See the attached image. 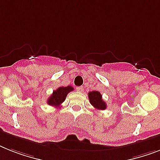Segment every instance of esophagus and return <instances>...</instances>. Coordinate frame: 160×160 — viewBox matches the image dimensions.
<instances>
[{
  "instance_id": "esophagus-1",
  "label": "esophagus",
  "mask_w": 160,
  "mask_h": 160,
  "mask_svg": "<svg viewBox=\"0 0 160 160\" xmlns=\"http://www.w3.org/2000/svg\"><path fill=\"white\" fill-rule=\"evenodd\" d=\"M77 91H78V92H83L84 91V88H83V87H78L77 88Z\"/></svg>"
}]
</instances>
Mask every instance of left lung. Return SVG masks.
Listing matches in <instances>:
<instances>
[{
    "mask_svg": "<svg viewBox=\"0 0 160 160\" xmlns=\"http://www.w3.org/2000/svg\"><path fill=\"white\" fill-rule=\"evenodd\" d=\"M88 98H89L90 103L96 109L104 110V109H106V104L102 100V95L97 91L90 92L88 93Z\"/></svg>",
    "mask_w": 160,
    "mask_h": 160,
    "instance_id": "left-lung-1",
    "label": "left lung"
}]
</instances>
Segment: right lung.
<instances>
[{"instance_id":"add662e5","label":"right lung","mask_w":160,"mask_h":160,"mask_svg":"<svg viewBox=\"0 0 160 160\" xmlns=\"http://www.w3.org/2000/svg\"><path fill=\"white\" fill-rule=\"evenodd\" d=\"M73 88L71 86L67 87H60L54 91L47 100V104L51 106H59L61 103H63L65 100L67 95L70 92H72Z\"/></svg>"}]
</instances>
